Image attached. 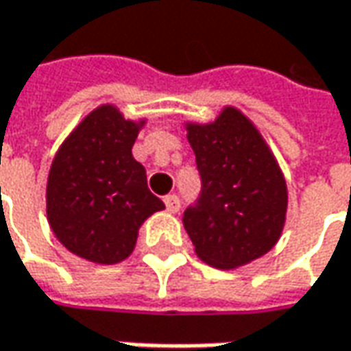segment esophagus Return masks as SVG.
I'll use <instances>...</instances> for the list:
<instances>
[{"label":"esophagus","mask_w":351,"mask_h":351,"mask_svg":"<svg viewBox=\"0 0 351 351\" xmlns=\"http://www.w3.org/2000/svg\"><path fill=\"white\" fill-rule=\"evenodd\" d=\"M164 203H166V208L170 210V213H178L180 210V199H178V195H168V197H164Z\"/></svg>","instance_id":"34e87169"}]
</instances>
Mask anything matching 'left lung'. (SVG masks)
<instances>
[{
    "instance_id": "1",
    "label": "left lung",
    "mask_w": 351,
    "mask_h": 351,
    "mask_svg": "<svg viewBox=\"0 0 351 351\" xmlns=\"http://www.w3.org/2000/svg\"><path fill=\"white\" fill-rule=\"evenodd\" d=\"M203 180L199 203L183 214L195 253L214 269H239L278 243L288 185L257 125L236 106L214 121H185Z\"/></svg>"
}]
</instances>
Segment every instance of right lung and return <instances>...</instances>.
Listing matches in <instances>:
<instances>
[{
  "mask_svg": "<svg viewBox=\"0 0 351 351\" xmlns=\"http://www.w3.org/2000/svg\"><path fill=\"white\" fill-rule=\"evenodd\" d=\"M147 117L127 119L100 104L61 143L46 183V214L53 236L73 255L96 265L125 261L138 228L166 206L147 187L133 145Z\"/></svg>",
  "mask_w": 351,
  "mask_h": 351,
  "instance_id": "add662e5",
  "label": "right lung"
}]
</instances>
